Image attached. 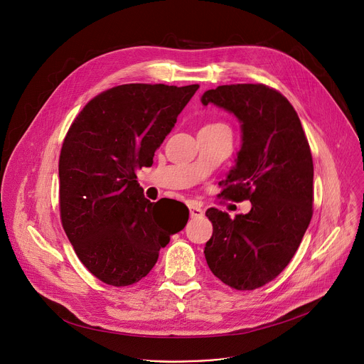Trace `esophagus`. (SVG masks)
Instances as JSON below:
<instances>
[{
  "label": "esophagus",
  "mask_w": 364,
  "mask_h": 364,
  "mask_svg": "<svg viewBox=\"0 0 364 364\" xmlns=\"http://www.w3.org/2000/svg\"><path fill=\"white\" fill-rule=\"evenodd\" d=\"M188 209H190V216H191L193 219L202 218V216L205 215V210H203L202 208L197 206V205H190V206H188Z\"/></svg>",
  "instance_id": "esophagus-1"
}]
</instances>
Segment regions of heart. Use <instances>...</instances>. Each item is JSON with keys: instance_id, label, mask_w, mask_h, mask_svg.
Masks as SVG:
<instances>
[{"instance_id": "1", "label": "heart", "mask_w": 364, "mask_h": 364, "mask_svg": "<svg viewBox=\"0 0 364 364\" xmlns=\"http://www.w3.org/2000/svg\"><path fill=\"white\" fill-rule=\"evenodd\" d=\"M222 126H225V124L223 123H212V124H208L205 127H222Z\"/></svg>"}]
</instances>
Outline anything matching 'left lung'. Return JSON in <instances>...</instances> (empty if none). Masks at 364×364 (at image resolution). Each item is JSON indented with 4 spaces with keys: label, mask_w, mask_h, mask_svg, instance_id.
Listing matches in <instances>:
<instances>
[{
    "label": "left lung",
    "mask_w": 364,
    "mask_h": 364,
    "mask_svg": "<svg viewBox=\"0 0 364 364\" xmlns=\"http://www.w3.org/2000/svg\"><path fill=\"white\" fill-rule=\"evenodd\" d=\"M241 123L242 145L222 196L250 200L230 219L210 208L213 234L205 257L212 273L237 290H254L284 269L312 219L314 162L302 123L287 98L262 84L219 85L202 95Z\"/></svg>",
    "instance_id": "8db88e82"
}]
</instances>
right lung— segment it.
<instances>
[{"label": "right lung", "mask_w": 364, "mask_h": 364, "mask_svg": "<svg viewBox=\"0 0 364 364\" xmlns=\"http://www.w3.org/2000/svg\"><path fill=\"white\" fill-rule=\"evenodd\" d=\"M197 84H124L94 97L63 139L60 220L78 258L98 280L129 286L155 266L159 250L188 220L162 228L135 171L174 127ZM188 212V209H187Z\"/></svg>", "instance_id": "add662e5"}]
</instances>
